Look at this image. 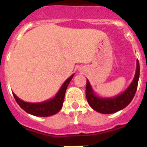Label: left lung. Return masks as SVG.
<instances>
[{"instance_id":"1","label":"left lung","mask_w":147,"mask_h":147,"mask_svg":"<svg viewBox=\"0 0 147 147\" xmlns=\"http://www.w3.org/2000/svg\"><path fill=\"white\" fill-rule=\"evenodd\" d=\"M140 76V64L138 59L137 60V67H136L135 76L133 81L128 88L118 96L114 97L104 98L96 96L94 94L93 88L90 82L87 79L86 85V97L90 107L96 112L102 114H111L123 109L127 107L133 100L138 88V80Z\"/></svg>"}]
</instances>
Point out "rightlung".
<instances>
[{
  "mask_svg": "<svg viewBox=\"0 0 147 147\" xmlns=\"http://www.w3.org/2000/svg\"><path fill=\"white\" fill-rule=\"evenodd\" d=\"M74 75L75 74L71 75L67 80H65V82L63 83L54 97L48 100L40 102H28L20 100L14 93H13V94L19 106L27 113H29L34 116H51L57 114L63 107L65 90L67 89L68 85L71 82V80L72 79Z\"/></svg>",
  "mask_w": 147,
  "mask_h": 147,
  "instance_id": "add662e5",
  "label": "right lung"
}]
</instances>
